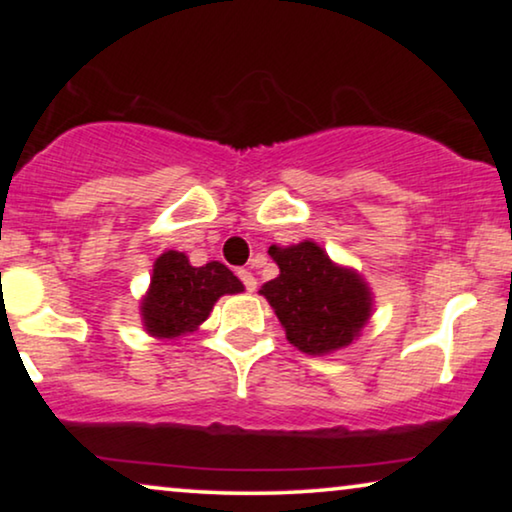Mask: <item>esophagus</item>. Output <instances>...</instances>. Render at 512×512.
<instances>
[{
    "mask_svg": "<svg viewBox=\"0 0 512 512\" xmlns=\"http://www.w3.org/2000/svg\"><path fill=\"white\" fill-rule=\"evenodd\" d=\"M237 277L242 279L244 289H247V291H256V277L251 275L249 270H237Z\"/></svg>",
    "mask_w": 512,
    "mask_h": 512,
    "instance_id": "34e87169",
    "label": "esophagus"
}]
</instances>
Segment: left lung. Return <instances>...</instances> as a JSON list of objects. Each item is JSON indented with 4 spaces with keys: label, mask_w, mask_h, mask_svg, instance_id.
Listing matches in <instances>:
<instances>
[{
    "label": "left lung",
    "mask_w": 512,
    "mask_h": 512,
    "mask_svg": "<svg viewBox=\"0 0 512 512\" xmlns=\"http://www.w3.org/2000/svg\"><path fill=\"white\" fill-rule=\"evenodd\" d=\"M279 277L261 293L282 321L291 345L307 354H326L354 340L370 317V293L361 277L331 263L314 242L270 247Z\"/></svg>",
    "instance_id": "obj_1"
}]
</instances>
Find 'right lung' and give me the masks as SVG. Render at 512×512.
<instances>
[{"mask_svg":"<svg viewBox=\"0 0 512 512\" xmlns=\"http://www.w3.org/2000/svg\"><path fill=\"white\" fill-rule=\"evenodd\" d=\"M240 279L212 261L193 268L181 251H165L153 265L149 296L142 303L144 326L158 338H177L198 328L223 293H240Z\"/></svg>","mask_w":512,"mask_h":512,"instance_id":"right-lung-1","label":"right lung"}]
</instances>
